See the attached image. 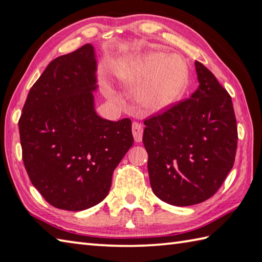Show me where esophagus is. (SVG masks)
<instances>
[{"label": "esophagus", "mask_w": 262, "mask_h": 262, "mask_svg": "<svg viewBox=\"0 0 262 262\" xmlns=\"http://www.w3.org/2000/svg\"><path fill=\"white\" fill-rule=\"evenodd\" d=\"M132 133H133V137H135L136 142H140L142 140V133H143L142 125L140 123H138V122H133Z\"/></svg>", "instance_id": "obj_1"}]
</instances>
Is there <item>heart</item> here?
I'll return each instance as SVG.
<instances>
[{
  "label": "heart",
  "mask_w": 262,
  "mask_h": 262,
  "mask_svg": "<svg viewBox=\"0 0 262 262\" xmlns=\"http://www.w3.org/2000/svg\"><path fill=\"white\" fill-rule=\"evenodd\" d=\"M129 86H141L137 103L146 113H158L170 107L188 82V69L178 55L152 52L139 57L122 74Z\"/></svg>",
  "instance_id": "heart-1"
}]
</instances>
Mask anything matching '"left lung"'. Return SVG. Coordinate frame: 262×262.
I'll use <instances>...</instances> for the list:
<instances>
[{"mask_svg": "<svg viewBox=\"0 0 262 262\" xmlns=\"http://www.w3.org/2000/svg\"><path fill=\"white\" fill-rule=\"evenodd\" d=\"M199 87L189 99L145 121L143 145L152 192L186 207L216 193L232 169L237 127L231 96L195 61Z\"/></svg>", "mask_w": 262, "mask_h": 262, "instance_id": "8db88e82", "label": "left lung"}]
</instances>
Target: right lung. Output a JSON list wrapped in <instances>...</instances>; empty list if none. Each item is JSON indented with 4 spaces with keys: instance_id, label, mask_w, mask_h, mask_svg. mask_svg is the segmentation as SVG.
<instances>
[{
    "instance_id": "right-lung-1",
    "label": "right lung",
    "mask_w": 262,
    "mask_h": 262,
    "mask_svg": "<svg viewBox=\"0 0 262 262\" xmlns=\"http://www.w3.org/2000/svg\"><path fill=\"white\" fill-rule=\"evenodd\" d=\"M97 89L96 52L86 44L53 60L27 96L19 120L23 161L31 183L58 209L103 201L133 145L130 119L97 114Z\"/></svg>"
}]
</instances>
